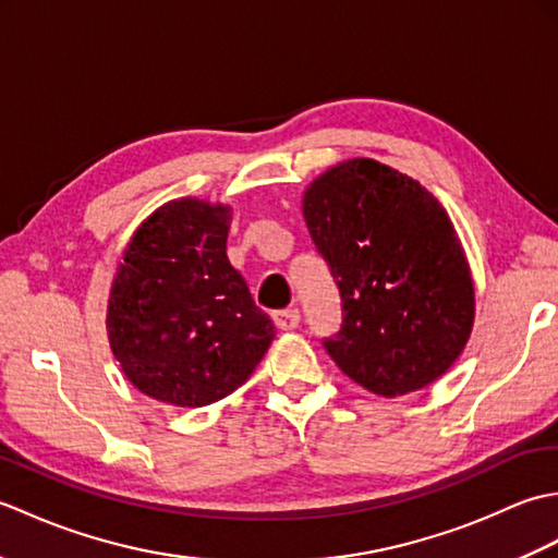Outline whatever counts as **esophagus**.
I'll list each match as a JSON object with an SVG mask.
<instances>
[{"label":"esophagus","mask_w":558,"mask_h":558,"mask_svg":"<svg viewBox=\"0 0 558 558\" xmlns=\"http://www.w3.org/2000/svg\"><path fill=\"white\" fill-rule=\"evenodd\" d=\"M300 312L298 310H278V312H272V322H276V326L280 328V330H292V328H298L300 326Z\"/></svg>","instance_id":"esophagus-1"}]
</instances>
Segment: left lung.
I'll list each match as a JSON object with an SVG mask.
<instances>
[{
    "label": "left lung",
    "instance_id": "obj_1",
    "mask_svg": "<svg viewBox=\"0 0 558 558\" xmlns=\"http://www.w3.org/2000/svg\"><path fill=\"white\" fill-rule=\"evenodd\" d=\"M302 210L340 294V328L324 338L333 362L388 398L441 376L475 318L468 260L441 204L362 158L318 177Z\"/></svg>",
    "mask_w": 558,
    "mask_h": 558
}]
</instances>
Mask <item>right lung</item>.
Here are the masks:
<instances>
[{
  "label": "right lung",
  "mask_w": 558,
  "mask_h": 558,
  "mask_svg": "<svg viewBox=\"0 0 558 558\" xmlns=\"http://www.w3.org/2000/svg\"><path fill=\"white\" fill-rule=\"evenodd\" d=\"M230 208L170 201L141 225L117 272L108 333L141 393L180 408L240 388L276 326L225 252Z\"/></svg>",
  "instance_id": "add662e5"
}]
</instances>
